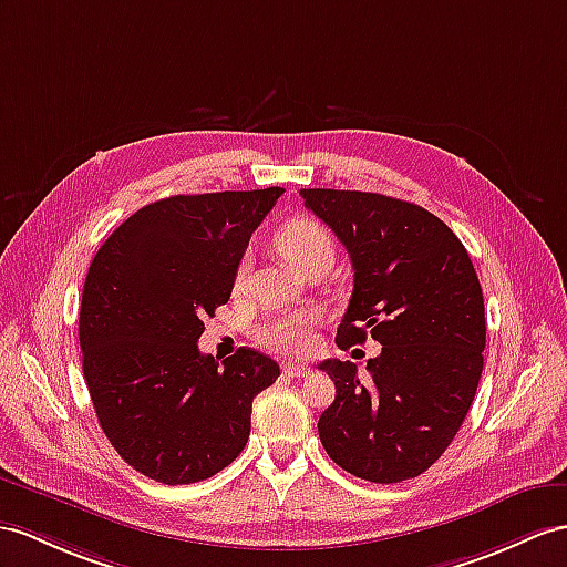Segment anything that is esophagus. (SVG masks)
<instances>
[{
  "label": "esophagus",
  "mask_w": 567,
  "mask_h": 567,
  "mask_svg": "<svg viewBox=\"0 0 567 567\" xmlns=\"http://www.w3.org/2000/svg\"><path fill=\"white\" fill-rule=\"evenodd\" d=\"M284 372L288 378H308L310 375V368L308 365H300V363H288L284 365Z\"/></svg>",
  "instance_id": "1"
}]
</instances>
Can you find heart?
I'll return each instance as SVG.
<instances>
[{"mask_svg":"<svg viewBox=\"0 0 567 567\" xmlns=\"http://www.w3.org/2000/svg\"><path fill=\"white\" fill-rule=\"evenodd\" d=\"M274 247L279 250L293 267L302 269L315 257L334 255V240L331 233L310 216H296L274 233ZM250 261L240 259L236 267V286L245 284ZM320 324V315L315 310H296L286 315H271L259 322L255 337L261 347L281 351V353H308L315 347V329Z\"/></svg>","mask_w":567,"mask_h":567,"instance_id":"b5f03b06","label":"heart"}]
</instances>
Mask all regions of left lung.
I'll return each instance as SVG.
<instances>
[{"mask_svg":"<svg viewBox=\"0 0 567 567\" xmlns=\"http://www.w3.org/2000/svg\"><path fill=\"white\" fill-rule=\"evenodd\" d=\"M353 267L337 329L349 349L370 334L382 353L361 380L351 361H324L337 396L320 416L322 447L343 472L399 483L431 468L474 402L486 349L476 269L460 238L423 206L375 192L300 189Z\"/></svg>","mask_w":567,"mask_h":567,"instance_id":"1","label":"left lung"}]
</instances>
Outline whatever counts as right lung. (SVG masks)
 Returning a JSON list of instances; mask_svg holds the SVG:
<instances>
[{
    "label": "right lung",
    "mask_w": 567,
    "mask_h": 567,
    "mask_svg": "<svg viewBox=\"0 0 567 567\" xmlns=\"http://www.w3.org/2000/svg\"><path fill=\"white\" fill-rule=\"evenodd\" d=\"M281 195L267 187L146 204L89 267L79 343L95 416L120 457L165 486L212 478L236 460L255 396L279 378L265 353L243 347L218 363L197 341Z\"/></svg>",
    "instance_id": "1"
}]
</instances>
